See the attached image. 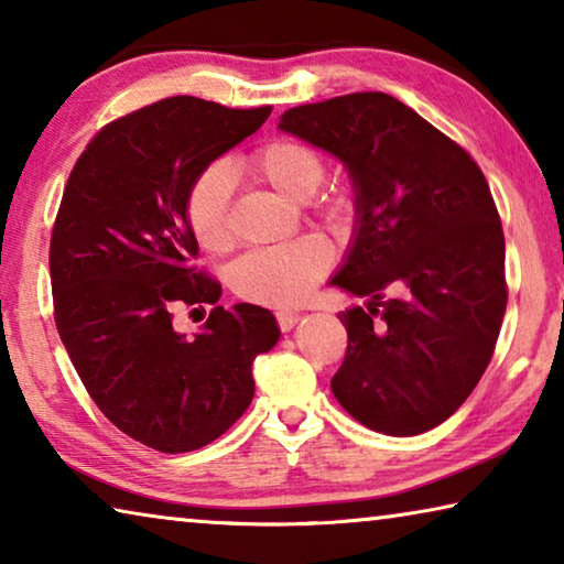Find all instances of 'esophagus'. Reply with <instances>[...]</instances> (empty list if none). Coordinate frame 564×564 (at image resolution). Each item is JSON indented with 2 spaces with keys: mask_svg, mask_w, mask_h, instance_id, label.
<instances>
[{
  "mask_svg": "<svg viewBox=\"0 0 564 564\" xmlns=\"http://www.w3.org/2000/svg\"><path fill=\"white\" fill-rule=\"evenodd\" d=\"M275 321H279L281 330H291V328H295V323L301 321V313H295V311L283 308V311L275 313Z\"/></svg>",
  "mask_w": 564,
  "mask_h": 564,
  "instance_id": "obj_1",
  "label": "esophagus"
}]
</instances>
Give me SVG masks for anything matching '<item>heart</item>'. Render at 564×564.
Masks as SVG:
<instances>
[{"label":"heart","mask_w":564,"mask_h":564,"mask_svg":"<svg viewBox=\"0 0 564 564\" xmlns=\"http://www.w3.org/2000/svg\"><path fill=\"white\" fill-rule=\"evenodd\" d=\"M243 171L271 184L291 202H305L326 176L321 151L299 139H273L243 161ZM186 224L198 246L226 253L236 241L231 218V174L221 164L204 169L186 191ZM336 212L338 202H326ZM330 269V248L305 236L289 243L256 248L231 265V289L246 301L291 305L303 301Z\"/></svg>","instance_id":"heart-1"}]
</instances>
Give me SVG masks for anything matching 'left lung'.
I'll use <instances>...</instances> for the list:
<instances>
[{
  "mask_svg": "<svg viewBox=\"0 0 564 564\" xmlns=\"http://www.w3.org/2000/svg\"><path fill=\"white\" fill-rule=\"evenodd\" d=\"M279 129L340 159L356 188L352 243L330 285L370 303L338 316L348 350L333 395L376 433L431 431L482 378L508 305L488 181L463 147L383 91L293 107ZM388 290L397 295L386 300Z\"/></svg>",
  "mask_w": 564,
  "mask_h": 564,
  "instance_id": "1",
  "label": "left lung"
}]
</instances>
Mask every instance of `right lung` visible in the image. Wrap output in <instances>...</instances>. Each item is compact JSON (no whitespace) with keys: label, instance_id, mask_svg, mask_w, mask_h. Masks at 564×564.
<instances>
[{"label":"right lung","instance_id":"obj_1","mask_svg":"<svg viewBox=\"0 0 564 564\" xmlns=\"http://www.w3.org/2000/svg\"><path fill=\"white\" fill-rule=\"evenodd\" d=\"M269 113L156 101L107 123L66 181L50 246L56 330L101 413L159 453L224 435L251 405L256 356L281 336L261 305H216L221 283L191 265L184 208L191 181ZM204 302L215 311L186 339L173 308Z\"/></svg>","mask_w":564,"mask_h":564}]
</instances>
